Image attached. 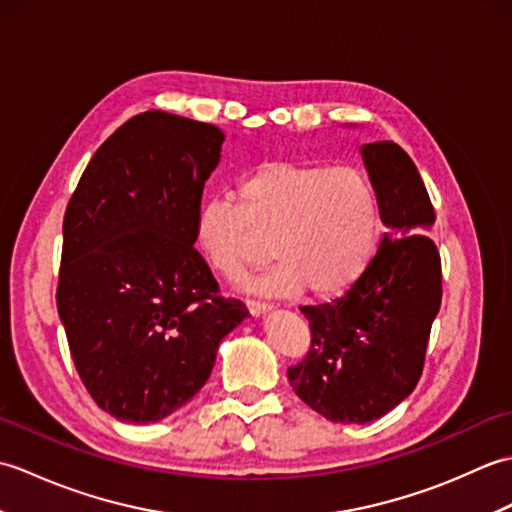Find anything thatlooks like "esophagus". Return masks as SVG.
<instances>
[{"instance_id":"obj_1","label":"esophagus","mask_w":512,"mask_h":512,"mask_svg":"<svg viewBox=\"0 0 512 512\" xmlns=\"http://www.w3.org/2000/svg\"><path fill=\"white\" fill-rule=\"evenodd\" d=\"M246 308L250 312V317H262V314H266L270 310L268 303H262V301H246Z\"/></svg>"}]
</instances>
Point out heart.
I'll list each match as a JSON object with an SVG mask.
<instances>
[{
	"label": "heart",
	"mask_w": 512,
	"mask_h": 512,
	"mask_svg": "<svg viewBox=\"0 0 512 512\" xmlns=\"http://www.w3.org/2000/svg\"><path fill=\"white\" fill-rule=\"evenodd\" d=\"M235 198L206 200L193 222L195 250L226 281L264 259L253 232L277 262L250 284L257 295H341L372 262L378 204L363 171L268 160L237 180Z\"/></svg>",
	"instance_id": "b5f03b06"
}]
</instances>
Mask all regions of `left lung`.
Segmentation results:
<instances>
[{
	"label": "left lung",
	"mask_w": 512,
	"mask_h": 512,
	"mask_svg": "<svg viewBox=\"0 0 512 512\" xmlns=\"http://www.w3.org/2000/svg\"><path fill=\"white\" fill-rule=\"evenodd\" d=\"M361 158L387 231L341 299L301 308L312 345L288 369L295 394L343 424L372 422L411 394L442 301L440 253L427 235L436 213L416 165L391 140L361 145Z\"/></svg>",
	"instance_id": "left-lung-1"
}]
</instances>
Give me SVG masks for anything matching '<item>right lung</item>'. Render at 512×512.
<instances>
[{"mask_svg":"<svg viewBox=\"0 0 512 512\" xmlns=\"http://www.w3.org/2000/svg\"><path fill=\"white\" fill-rule=\"evenodd\" d=\"M222 129L151 110L96 149L63 217L59 319L76 372L121 422L171 416L204 387L222 339L248 317L217 297L193 248Z\"/></svg>","mask_w":512,"mask_h":512,"instance_id":"obj_1","label":"right lung"}]
</instances>
